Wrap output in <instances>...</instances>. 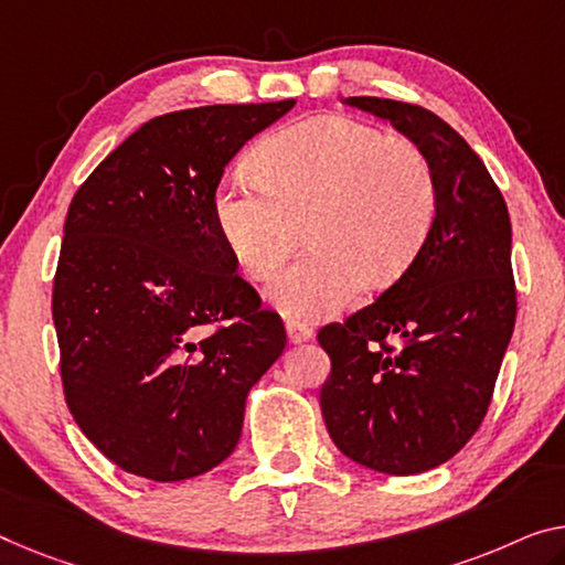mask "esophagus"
<instances>
[{
    "label": "esophagus",
    "instance_id": "34e87169",
    "mask_svg": "<svg viewBox=\"0 0 565 565\" xmlns=\"http://www.w3.org/2000/svg\"><path fill=\"white\" fill-rule=\"evenodd\" d=\"M285 328H288V338L292 343H302L312 338V328L308 323H302V320H298V318L285 320Z\"/></svg>",
    "mask_w": 565,
    "mask_h": 565
}]
</instances>
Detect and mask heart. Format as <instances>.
Returning <instances> with one entry per match:
<instances>
[{
  "mask_svg": "<svg viewBox=\"0 0 565 565\" xmlns=\"http://www.w3.org/2000/svg\"><path fill=\"white\" fill-rule=\"evenodd\" d=\"M259 173L230 171L214 224L253 280H267L298 247L310 249L273 285L285 312L323 318L371 282H396L427 245L437 173L419 146L343 116H316L265 138Z\"/></svg>",
  "mask_w": 565,
  "mask_h": 565,
  "instance_id": "heart-1",
  "label": "heart"
}]
</instances>
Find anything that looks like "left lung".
Segmentation results:
<instances>
[{"label": "left lung", "mask_w": 565, "mask_h": 565, "mask_svg": "<svg viewBox=\"0 0 565 565\" xmlns=\"http://www.w3.org/2000/svg\"><path fill=\"white\" fill-rule=\"evenodd\" d=\"M345 103L392 120L429 156L439 204L409 270L318 331L331 355L320 412L353 462L419 475L452 459L488 414L518 312L513 230L490 171L452 126L414 103Z\"/></svg>", "instance_id": "left-lung-1"}]
</instances>
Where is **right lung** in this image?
Here are the masks:
<instances>
[{
    "instance_id": "obj_1",
    "label": "right lung",
    "mask_w": 565,
    "mask_h": 565,
    "mask_svg": "<svg viewBox=\"0 0 565 565\" xmlns=\"http://www.w3.org/2000/svg\"><path fill=\"white\" fill-rule=\"evenodd\" d=\"M295 100L156 116L77 189L52 285L60 379L77 427L156 482L232 455L285 326L214 224L224 167Z\"/></svg>"
}]
</instances>
